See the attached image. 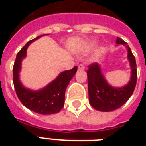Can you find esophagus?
I'll return each mask as SVG.
<instances>
[{
  "label": "esophagus",
  "mask_w": 146,
  "mask_h": 146,
  "mask_svg": "<svg viewBox=\"0 0 146 146\" xmlns=\"http://www.w3.org/2000/svg\"><path fill=\"white\" fill-rule=\"evenodd\" d=\"M84 69H85V66L83 65V64H79V66H78V70H83Z\"/></svg>",
  "instance_id": "34e87169"
}]
</instances>
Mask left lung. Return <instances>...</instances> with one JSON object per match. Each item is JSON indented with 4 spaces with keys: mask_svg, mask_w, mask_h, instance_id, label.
Returning <instances> with one entry per match:
<instances>
[{
    "mask_svg": "<svg viewBox=\"0 0 146 146\" xmlns=\"http://www.w3.org/2000/svg\"><path fill=\"white\" fill-rule=\"evenodd\" d=\"M117 44H123L128 50L127 57L131 68V77L128 84L120 88H114L107 82L97 63L89 66L87 70L89 103L94 108L103 112H109L119 108L129 99L136 85L137 72L135 57L127 42L117 38Z\"/></svg>",
    "mask_w": 146,
    "mask_h": 146,
    "instance_id": "1",
    "label": "left lung"
}]
</instances>
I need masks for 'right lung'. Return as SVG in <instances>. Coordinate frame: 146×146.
Instances as JSON below:
<instances>
[{
    "mask_svg": "<svg viewBox=\"0 0 146 146\" xmlns=\"http://www.w3.org/2000/svg\"><path fill=\"white\" fill-rule=\"evenodd\" d=\"M43 35H40L27 42L18 52L13 68V85L17 97L24 106L35 113L53 114L58 113L63 108L65 100V91L70 81L77 71V66H74L72 70L60 73L54 80L42 89L33 91L24 87L19 80V75L21 70L22 60L26 57V50L29 45Z\"/></svg>",
    "mask_w": 146,
    "mask_h": 146,
    "instance_id": "right-lung-1",
    "label": "right lung"
}]
</instances>
